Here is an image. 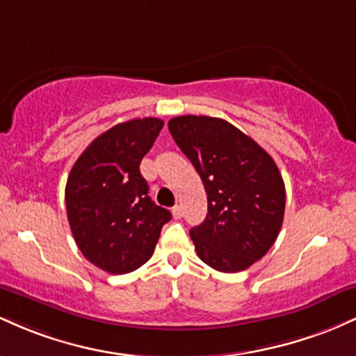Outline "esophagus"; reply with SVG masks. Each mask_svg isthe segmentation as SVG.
<instances>
[{"mask_svg": "<svg viewBox=\"0 0 356 356\" xmlns=\"http://www.w3.org/2000/svg\"><path fill=\"white\" fill-rule=\"evenodd\" d=\"M172 216H174V219H181L182 216H184L182 207L181 206H174L172 207Z\"/></svg>", "mask_w": 356, "mask_h": 356, "instance_id": "1", "label": "esophagus"}]
</instances>
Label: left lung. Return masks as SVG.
Segmentation results:
<instances>
[{
	"label": "left lung",
	"mask_w": 356,
	"mask_h": 356,
	"mask_svg": "<svg viewBox=\"0 0 356 356\" xmlns=\"http://www.w3.org/2000/svg\"><path fill=\"white\" fill-rule=\"evenodd\" d=\"M170 136L201 175L207 216L192 227L197 256L216 271H244L275 244L284 218V182L263 147L218 117L169 120Z\"/></svg>",
	"instance_id": "1"
}]
</instances>
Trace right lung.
<instances>
[{
    "mask_svg": "<svg viewBox=\"0 0 356 356\" xmlns=\"http://www.w3.org/2000/svg\"><path fill=\"white\" fill-rule=\"evenodd\" d=\"M162 127L154 117L113 125L83 150L68 175L65 202L76 246L110 275L145 264L172 218L149 197L140 174V161Z\"/></svg>",
    "mask_w": 356,
    "mask_h": 356,
    "instance_id": "1",
    "label": "right lung"
}]
</instances>
